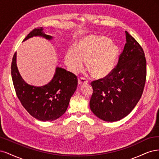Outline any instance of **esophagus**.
I'll return each instance as SVG.
<instances>
[{
  "label": "esophagus",
  "instance_id": "esophagus-1",
  "mask_svg": "<svg viewBox=\"0 0 159 159\" xmlns=\"http://www.w3.org/2000/svg\"><path fill=\"white\" fill-rule=\"evenodd\" d=\"M78 83H79V84L80 86H81V85H83L84 84L88 83L89 81L87 80H86L84 78L80 77V78L79 79V80H78Z\"/></svg>",
  "mask_w": 159,
  "mask_h": 159
}]
</instances>
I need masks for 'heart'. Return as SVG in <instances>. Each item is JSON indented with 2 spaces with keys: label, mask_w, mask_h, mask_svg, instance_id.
<instances>
[{
  "label": "heart",
  "mask_w": 159,
  "mask_h": 159,
  "mask_svg": "<svg viewBox=\"0 0 159 159\" xmlns=\"http://www.w3.org/2000/svg\"><path fill=\"white\" fill-rule=\"evenodd\" d=\"M118 49L110 39L102 35H89L79 41L75 52L69 50L65 55V63L73 73L87 70L96 79L108 76L113 70Z\"/></svg>",
  "instance_id": "1"
}]
</instances>
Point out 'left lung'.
I'll list each match as a JSON object with an SVG mask.
<instances>
[{
	"label": "left lung",
	"instance_id": "obj_1",
	"mask_svg": "<svg viewBox=\"0 0 159 159\" xmlns=\"http://www.w3.org/2000/svg\"><path fill=\"white\" fill-rule=\"evenodd\" d=\"M125 36L126 43L116 67L108 76L91 83L90 107L106 121H118L129 114L140 100L145 84L144 51L126 31Z\"/></svg>",
	"mask_w": 159,
	"mask_h": 159
}]
</instances>
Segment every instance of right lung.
<instances>
[{
    "instance_id": "obj_1",
    "label": "right lung",
    "mask_w": 159,
    "mask_h": 159,
    "mask_svg": "<svg viewBox=\"0 0 159 159\" xmlns=\"http://www.w3.org/2000/svg\"><path fill=\"white\" fill-rule=\"evenodd\" d=\"M42 28L34 29L23 41L38 35L47 39L53 38L45 34ZM11 75L15 91L22 105L32 116L43 121L55 120L65 113L78 84L75 75L61 67L56 68L53 79L47 84L35 86L27 84L18 72L16 53L14 54L12 61Z\"/></svg>"
}]
</instances>
